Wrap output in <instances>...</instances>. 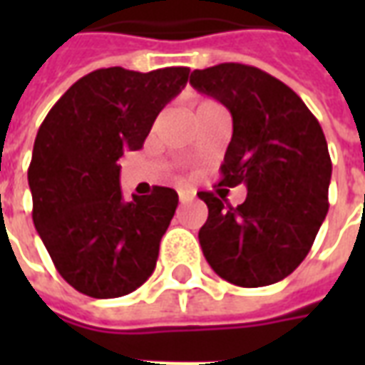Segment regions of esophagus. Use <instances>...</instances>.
I'll use <instances>...</instances> for the list:
<instances>
[{"instance_id":"34e87169","label":"esophagus","mask_w":365,"mask_h":365,"mask_svg":"<svg viewBox=\"0 0 365 365\" xmlns=\"http://www.w3.org/2000/svg\"><path fill=\"white\" fill-rule=\"evenodd\" d=\"M193 201V193L190 191H180V203H190Z\"/></svg>"}]
</instances>
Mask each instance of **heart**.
I'll return each mask as SVG.
<instances>
[{
	"label": "heart",
	"instance_id": "heart-1",
	"mask_svg": "<svg viewBox=\"0 0 365 365\" xmlns=\"http://www.w3.org/2000/svg\"><path fill=\"white\" fill-rule=\"evenodd\" d=\"M211 105H217L215 101H211V99H201L197 103V109H203V107H211Z\"/></svg>",
	"mask_w": 365,
	"mask_h": 365
}]
</instances>
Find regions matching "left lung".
Wrapping results in <instances>:
<instances>
[{
  "instance_id": "8db88e82",
  "label": "left lung",
  "mask_w": 365,
  "mask_h": 365,
  "mask_svg": "<svg viewBox=\"0 0 365 365\" xmlns=\"http://www.w3.org/2000/svg\"><path fill=\"white\" fill-rule=\"evenodd\" d=\"M190 83L232 115L219 185L248 190L237 207L222 191H199L209 207L199 229L203 254L227 282L272 285L305 260L329 213L324 133L303 99L260 68L225 62L193 70Z\"/></svg>"
}]
</instances>
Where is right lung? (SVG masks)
Returning <instances> with one entry per match:
<instances>
[{"label": "right lung", "mask_w": 365, "mask_h": 365, "mask_svg": "<svg viewBox=\"0 0 365 365\" xmlns=\"http://www.w3.org/2000/svg\"><path fill=\"white\" fill-rule=\"evenodd\" d=\"M190 80V68H101L54 103L29 166L33 222L58 274L96 299L123 297L156 268L178 193L123 199L119 158L140 150L158 113Z\"/></svg>", "instance_id": "obj_1"}]
</instances>
